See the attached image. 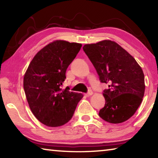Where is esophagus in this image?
Masks as SVG:
<instances>
[{
    "label": "esophagus",
    "mask_w": 158,
    "mask_h": 158,
    "mask_svg": "<svg viewBox=\"0 0 158 158\" xmlns=\"http://www.w3.org/2000/svg\"><path fill=\"white\" fill-rule=\"evenodd\" d=\"M93 93L92 90H89V91L87 93H85V96H87V97H89V96L93 95Z\"/></svg>",
    "instance_id": "obj_1"
}]
</instances>
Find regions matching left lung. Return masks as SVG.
Returning <instances> with one entry per match:
<instances>
[{
  "mask_svg": "<svg viewBox=\"0 0 158 158\" xmlns=\"http://www.w3.org/2000/svg\"><path fill=\"white\" fill-rule=\"evenodd\" d=\"M83 49L100 82L109 84V89L103 90L105 105L99 116L110 123L127 121L137 110L143 97L142 69L129 53L113 41L85 44Z\"/></svg>",
  "mask_w": 158,
  "mask_h": 158,
  "instance_id": "1",
  "label": "left lung"
}]
</instances>
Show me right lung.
Instances as JSON below:
<instances>
[{
	"mask_svg": "<svg viewBox=\"0 0 158 158\" xmlns=\"http://www.w3.org/2000/svg\"><path fill=\"white\" fill-rule=\"evenodd\" d=\"M81 44L56 40L35 56L23 77V89L31 111L42 123L58 127L73 116L81 93L62 89L65 73Z\"/></svg>",
	"mask_w": 158,
	"mask_h": 158,
	"instance_id": "1",
	"label": "right lung"
}]
</instances>
